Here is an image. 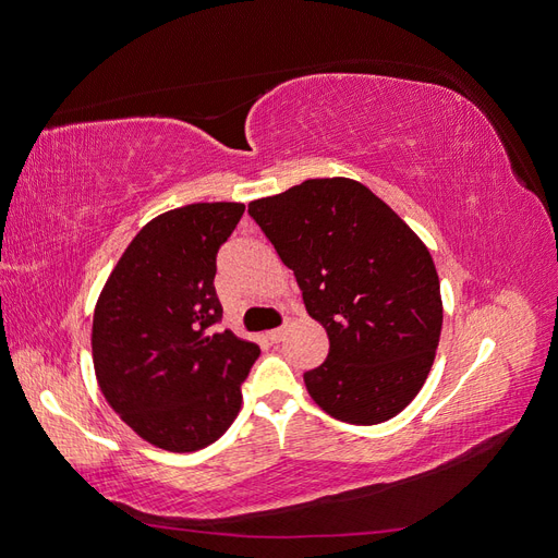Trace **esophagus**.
I'll use <instances>...</instances> for the list:
<instances>
[{"label":"esophagus","mask_w":558,"mask_h":558,"mask_svg":"<svg viewBox=\"0 0 558 558\" xmlns=\"http://www.w3.org/2000/svg\"><path fill=\"white\" fill-rule=\"evenodd\" d=\"M289 330H291V326H281V328H275V330H269L267 332V340L272 342V344H279L286 335H289Z\"/></svg>","instance_id":"esophagus-1"}]
</instances>
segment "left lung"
Segmentation results:
<instances>
[{
  "label": "left lung",
  "instance_id": "left-lung-1",
  "mask_svg": "<svg viewBox=\"0 0 558 558\" xmlns=\"http://www.w3.org/2000/svg\"><path fill=\"white\" fill-rule=\"evenodd\" d=\"M330 351L305 373L312 400L356 426L393 418L426 384L440 344V277L428 246L361 181L307 179L248 205Z\"/></svg>",
  "mask_w": 558,
  "mask_h": 558
}]
</instances>
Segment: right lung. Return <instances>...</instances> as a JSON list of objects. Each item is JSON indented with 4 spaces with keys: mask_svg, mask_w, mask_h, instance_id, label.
<instances>
[{
    "mask_svg": "<svg viewBox=\"0 0 558 558\" xmlns=\"http://www.w3.org/2000/svg\"><path fill=\"white\" fill-rule=\"evenodd\" d=\"M242 202H195L148 221L116 263L93 316V365L109 408L142 440L189 453L242 410L258 344L216 332V253Z\"/></svg>",
    "mask_w": 558,
    "mask_h": 558,
    "instance_id": "right-lung-1",
    "label": "right lung"
}]
</instances>
